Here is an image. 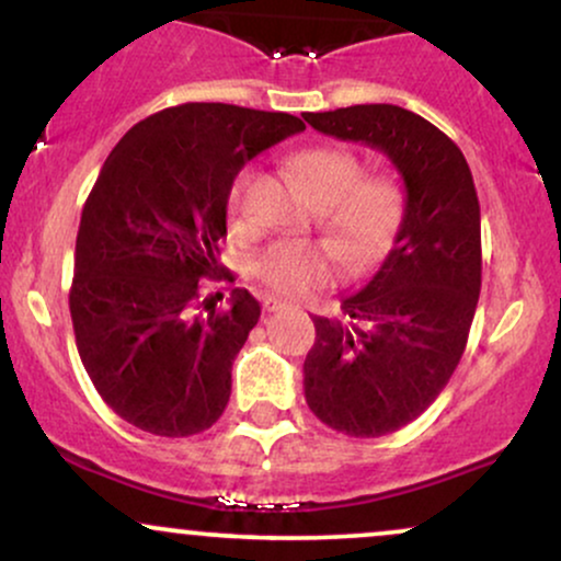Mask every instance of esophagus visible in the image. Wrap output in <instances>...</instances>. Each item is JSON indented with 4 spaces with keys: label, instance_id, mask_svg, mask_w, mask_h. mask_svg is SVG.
Returning <instances> with one entry per match:
<instances>
[{
    "label": "esophagus",
    "instance_id": "esophagus-1",
    "mask_svg": "<svg viewBox=\"0 0 561 561\" xmlns=\"http://www.w3.org/2000/svg\"><path fill=\"white\" fill-rule=\"evenodd\" d=\"M287 302L282 300H274V297H268V300H264V310L266 313H276V310H285Z\"/></svg>",
    "mask_w": 561,
    "mask_h": 561
}]
</instances>
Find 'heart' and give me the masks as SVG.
Returning <instances> with one entry per match:
<instances>
[{
  "mask_svg": "<svg viewBox=\"0 0 561 561\" xmlns=\"http://www.w3.org/2000/svg\"><path fill=\"white\" fill-rule=\"evenodd\" d=\"M289 170L321 209V225L352 266L370 264L391 240L399 225V194L388 181L363 179V165L346 150L310 147L289 158ZM248 175L240 173L228 194V209L240 217L245 209ZM253 272L268 289L300 297L325 285L336 272L331 248L308 240H276L253 259Z\"/></svg>",
  "mask_w": 561,
  "mask_h": 561,
  "instance_id": "heart-1",
  "label": "heart"
}]
</instances>
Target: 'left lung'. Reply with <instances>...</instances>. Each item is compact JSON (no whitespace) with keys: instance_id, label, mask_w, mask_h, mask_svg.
Listing matches in <instances>:
<instances>
[{"instance_id":"left-lung-1","label":"left lung","mask_w":561,"mask_h":561,"mask_svg":"<svg viewBox=\"0 0 561 561\" xmlns=\"http://www.w3.org/2000/svg\"><path fill=\"white\" fill-rule=\"evenodd\" d=\"M316 131L380 150L399 170L403 215L388 256L344 318L316 316L305 401L331 430L380 437L448 386L481 289V215L469 162L427 118L388 103L305 113Z\"/></svg>"}]
</instances>
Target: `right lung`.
Returning <instances> with one entry per match:
<instances>
[{"label":"right lung","instance_id":"right-lung-1","mask_svg":"<svg viewBox=\"0 0 561 561\" xmlns=\"http://www.w3.org/2000/svg\"><path fill=\"white\" fill-rule=\"evenodd\" d=\"M297 116L183 103L131 126L84 202L69 289L77 352L101 399L160 437L209 430L230 401L232 359L259 323L248 289L202 297L219 275L238 170L302 131Z\"/></svg>","mask_w":561,"mask_h":561}]
</instances>
